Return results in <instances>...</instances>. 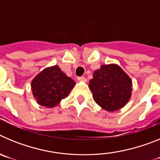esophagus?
Instances as JSON below:
<instances>
[{"label":"esophagus","mask_w":160,"mask_h":160,"mask_svg":"<svg viewBox=\"0 0 160 160\" xmlns=\"http://www.w3.org/2000/svg\"><path fill=\"white\" fill-rule=\"evenodd\" d=\"M78 81H81V82H86V81H87V79H86V78L83 77V76H82V77H78Z\"/></svg>","instance_id":"obj_1"}]
</instances>
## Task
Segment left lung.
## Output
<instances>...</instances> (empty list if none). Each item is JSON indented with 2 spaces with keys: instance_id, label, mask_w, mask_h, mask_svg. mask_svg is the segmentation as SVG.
Segmentation results:
<instances>
[{
  "instance_id": "8db88e82",
  "label": "left lung",
  "mask_w": 160,
  "mask_h": 160,
  "mask_svg": "<svg viewBox=\"0 0 160 160\" xmlns=\"http://www.w3.org/2000/svg\"><path fill=\"white\" fill-rule=\"evenodd\" d=\"M132 82L117 65H103L94 71L89 88L98 105L107 111L119 110L129 101Z\"/></svg>"
}]
</instances>
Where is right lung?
I'll return each mask as SVG.
<instances>
[{
	"label": "right lung",
	"instance_id": "add662e5",
	"mask_svg": "<svg viewBox=\"0 0 160 160\" xmlns=\"http://www.w3.org/2000/svg\"><path fill=\"white\" fill-rule=\"evenodd\" d=\"M74 85L73 79L67 77L58 66H54L46 68L37 75L31 87L38 104L51 108L67 97Z\"/></svg>",
	"mask_w": 160,
	"mask_h": 160
}]
</instances>
